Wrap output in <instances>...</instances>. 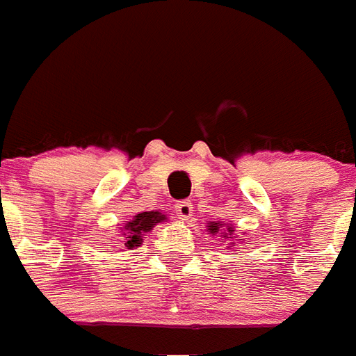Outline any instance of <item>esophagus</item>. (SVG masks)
I'll return each mask as SVG.
<instances>
[{
	"label": "esophagus",
	"instance_id": "1",
	"mask_svg": "<svg viewBox=\"0 0 356 356\" xmlns=\"http://www.w3.org/2000/svg\"><path fill=\"white\" fill-rule=\"evenodd\" d=\"M176 213H178L181 219H189L191 218V213H193V204H191L189 200H180V202L176 204Z\"/></svg>",
	"mask_w": 356,
	"mask_h": 356
}]
</instances>
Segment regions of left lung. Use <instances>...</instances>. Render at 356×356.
I'll return each instance as SVG.
<instances>
[{"label":"left lung","instance_id":"8db88e82","mask_svg":"<svg viewBox=\"0 0 356 356\" xmlns=\"http://www.w3.org/2000/svg\"><path fill=\"white\" fill-rule=\"evenodd\" d=\"M218 229H219L218 223H210V229H208V231H210V232H218Z\"/></svg>","mask_w":356,"mask_h":356}]
</instances>
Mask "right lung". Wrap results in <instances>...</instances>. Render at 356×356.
I'll return each mask as SVG.
<instances>
[{
    "label": "right lung",
    "instance_id": "obj_1",
    "mask_svg": "<svg viewBox=\"0 0 356 356\" xmlns=\"http://www.w3.org/2000/svg\"><path fill=\"white\" fill-rule=\"evenodd\" d=\"M165 216H161L159 212H143L137 213L135 218L127 221L124 227V236H125V248L131 250V248H137L140 242H143V236L146 232H149V229L163 221Z\"/></svg>",
    "mask_w": 356,
    "mask_h": 356
}]
</instances>
